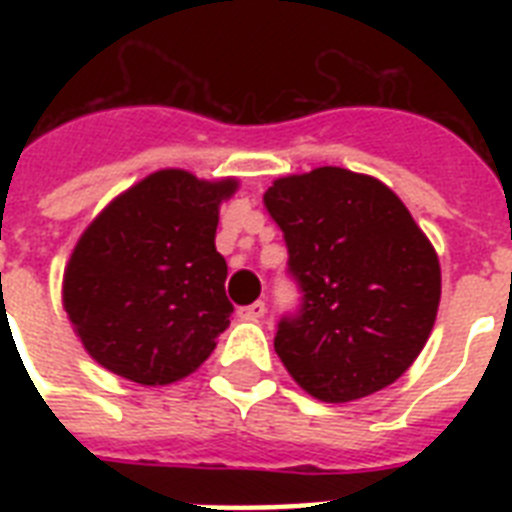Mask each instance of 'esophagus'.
Listing matches in <instances>:
<instances>
[{
    "label": "esophagus",
    "mask_w": 512,
    "mask_h": 512,
    "mask_svg": "<svg viewBox=\"0 0 512 512\" xmlns=\"http://www.w3.org/2000/svg\"><path fill=\"white\" fill-rule=\"evenodd\" d=\"M263 316H265L263 300H257V303L247 305V308H241V311H239V319H244V321H260Z\"/></svg>",
    "instance_id": "1"
}]
</instances>
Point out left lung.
Wrapping results in <instances>:
<instances>
[{
    "label": "left lung",
    "mask_w": 512,
    "mask_h": 512,
    "mask_svg": "<svg viewBox=\"0 0 512 512\" xmlns=\"http://www.w3.org/2000/svg\"><path fill=\"white\" fill-rule=\"evenodd\" d=\"M263 201L289 249L303 308L273 348L292 380L327 404L388 388L436 324L441 265L409 209L377 177L316 167L273 180Z\"/></svg>",
    "instance_id": "left-lung-1"
}]
</instances>
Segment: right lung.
<instances>
[{
    "instance_id": "obj_1",
    "label": "right lung",
    "mask_w": 512,
    "mask_h": 512,
    "mask_svg": "<svg viewBox=\"0 0 512 512\" xmlns=\"http://www.w3.org/2000/svg\"><path fill=\"white\" fill-rule=\"evenodd\" d=\"M236 191V177L159 170L84 228L63 271V308L103 369L156 388L207 361L233 313L215 233Z\"/></svg>"
}]
</instances>
